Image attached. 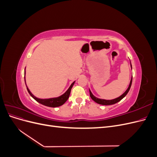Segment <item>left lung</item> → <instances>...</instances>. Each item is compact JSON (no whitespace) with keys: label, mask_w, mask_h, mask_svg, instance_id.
<instances>
[{"label":"left lung","mask_w":157,"mask_h":157,"mask_svg":"<svg viewBox=\"0 0 157 157\" xmlns=\"http://www.w3.org/2000/svg\"><path fill=\"white\" fill-rule=\"evenodd\" d=\"M131 67H132V65H131ZM132 79H131V80H130V85H129V86H128V88L124 94H123L122 95V96H121L119 98H116V99H112V100H105V99H98V98H96V97L93 96L92 92H90V90H89V91H90V97H91V98L93 99V100H94L95 102H96V103H99V104H101V105H113V104H115V103H117V102H118V101H120L122 98H124L126 96V94H128V92H129V90H130V89L131 85H132Z\"/></svg>","instance_id":"8db88e82"}]
</instances>
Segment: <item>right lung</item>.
<instances>
[{
    "instance_id": "obj_1",
    "label": "right lung",
    "mask_w": 157,
    "mask_h": 157,
    "mask_svg": "<svg viewBox=\"0 0 157 157\" xmlns=\"http://www.w3.org/2000/svg\"><path fill=\"white\" fill-rule=\"evenodd\" d=\"M74 83H75V82L72 83V84L71 85L70 87L69 88V89L67 90V91H66V92L65 94H63L62 95V96H59L58 98H56L44 99H39V98H37L35 96H33V95L29 91V88H28L27 87V89L28 92H29V94L31 95V96L33 99H35L37 102H39L40 103H41L42 105H44L47 106V107H59L61 105H62L63 104H64L65 103V101L67 100L69 97L71 88H72ZM26 86H27V85H26Z\"/></svg>"
}]
</instances>
